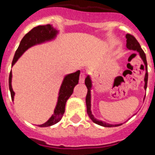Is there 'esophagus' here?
I'll use <instances>...</instances> for the list:
<instances>
[{
    "label": "esophagus",
    "mask_w": 155,
    "mask_h": 155,
    "mask_svg": "<svg viewBox=\"0 0 155 155\" xmlns=\"http://www.w3.org/2000/svg\"><path fill=\"white\" fill-rule=\"evenodd\" d=\"M84 79H85V73L84 72H82L80 74V84H83L84 82Z\"/></svg>",
    "instance_id": "1"
}]
</instances>
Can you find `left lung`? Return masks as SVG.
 I'll return each mask as SVG.
<instances>
[{"instance_id": "left-lung-1", "label": "left lung", "mask_w": 155, "mask_h": 155, "mask_svg": "<svg viewBox=\"0 0 155 155\" xmlns=\"http://www.w3.org/2000/svg\"><path fill=\"white\" fill-rule=\"evenodd\" d=\"M126 38H127V49L128 50H132V51H135L139 53V56L142 59V60L143 61V64L145 65L146 68V73L145 76H144V82H145V84H144V89L147 90V80H148V72H147V58H146V55L144 53V51H143V49L141 48L140 45L139 44V42L137 41V40L134 38V36L130 35V34H127L126 35ZM85 85H86L87 88V94L86 96V105H87V112L88 114L89 118H90L92 122H94L95 123L98 124V125H100L102 127H119V126H121L122 123L120 124H109V123H107L104 121H101V120H98L97 119H95L94 115L91 113V87H92V81H91V79L90 75H87L85 79ZM145 99V97H144Z\"/></svg>"}]
</instances>
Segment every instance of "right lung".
I'll use <instances>...</instances> for the list:
<instances>
[{
  "label": "right lung",
  "instance_id": "1",
  "mask_svg": "<svg viewBox=\"0 0 155 155\" xmlns=\"http://www.w3.org/2000/svg\"><path fill=\"white\" fill-rule=\"evenodd\" d=\"M59 34V30L51 25H40L37 27L33 28L29 32H28L26 35L21 40L18 48L15 52L14 57L12 63V67L16 64L18 59L21 57L25 51L30 48L33 47L35 45H41L44 43L50 42L54 41L56 38V36ZM80 71L78 70L74 73L66 75L62 81V84L60 85L59 93H58L57 103H56V107L54 109L53 114L49 118L46 123H43L41 125H37L40 127H51L60 121L62 119L64 113L65 111V105L69 97L73 93L74 87L75 85H77L79 83V78H80ZM12 71H10L9 79H8V85H9V91L11 93L12 100H14L15 92L12 90Z\"/></svg>",
  "mask_w": 155,
  "mask_h": 155
}]
</instances>
